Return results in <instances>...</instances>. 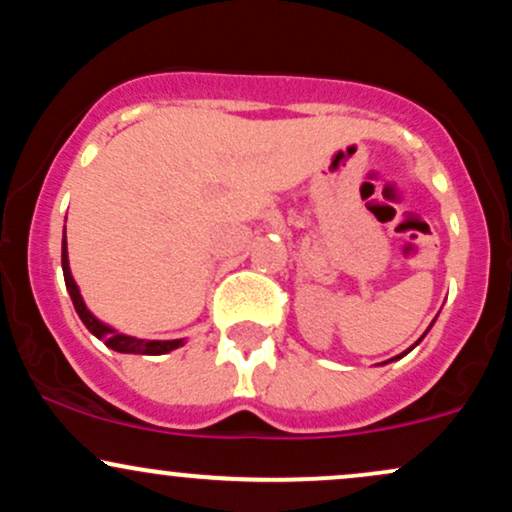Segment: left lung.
<instances>
[{
  "instance_id": "1",
  "label": "left lung",
  "mask_w": 512,
  "mask_h": 512,
  "mask_svg": "<svg viewBox=\"0 0 512 512\" xmlns=\"http://www.w3.org/2000/svg\"><path fill=\"white\" fill-rule=\"evenodd\" d=\"M428 330H431V327H428ZM428 330L424 332V337H426V334H428ZM424 337H421V339H424ZM421 339H419V342H421ZM419 342H416V344H419ZM416 344H414V346H416ZM404 354H407V351H404ZM404 354H399V356H395V358H402Z\"/></svg>"
}]
</instances>
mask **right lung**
Listing matches in <instances>:
<instances>
[{
    "label": "right lung",
    "instance_id": "right-lung-1",
    "mask_svg": "<svg viewBox=\"0 0 512 512\" xmlns=\"http://www.w3.org/2000/svg\"><path fill=\"white\" fill-rule=\"evenodd\" d=\"M62 272H64V284H67L69 296H72L76 315L81 317V322L86 325V330L98 337L105 346L113 351H120V354H144V356H161L168 354V351L178 349V346L185 344V339H137L129 337V334L117 332L115 327L105 325V322L98 320L91 310L86 308L84 298H81L79 286H76L72 269H69V255H67V236H62Z\"/></svg>",
    "mask_w": 512,
    "mask_h": 512
}]
</instances>
